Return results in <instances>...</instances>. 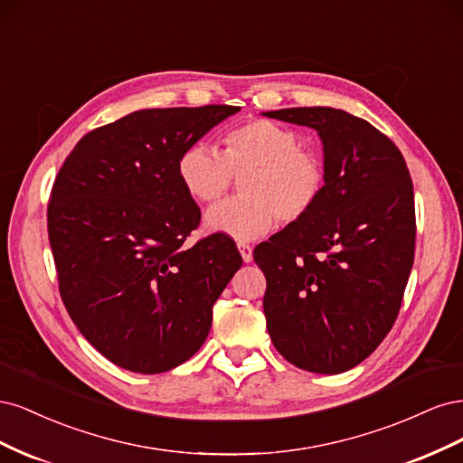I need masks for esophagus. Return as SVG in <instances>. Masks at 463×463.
Here are the masks:
<instances>
[{"label":"esophagus","instance_id":"esophagus-1","mask_svg":"<svg viewBox=\"0 0 463 463\" xmlns=\"http://www.w3.org/2000/svg\"><path fill=\"white\" fill-rule=\"evenodd\" d=\"M237 249H240V253H241V257H243L245 262L253 260V249H250L249 243H237Z\"/></svg>","mask_w":463,"mask_h":463}]
</instances>
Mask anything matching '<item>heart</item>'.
<instances>
[{
  "label": "heart",
  "mask_w": 463,
  "mask_h": 463,
  "mask_svg": "<svg viewBox=\"0 0 463 463\" xmlns=\"http://www.w3.org/2000/svg\"><path fill=\"white\" fill-rule=\"evenodd\" d=\"M177 177L193 201H220L233 177L241 179L243 197L210 208L208 232L237 241L269 233L276 220L305 218L325 193L326 172L320 154L301 146V137L269 119H253L223 135V150L206 143L187 146L177 158Z\"/></svg>",
  "instance_id": "heart-1"
}]
</instances>
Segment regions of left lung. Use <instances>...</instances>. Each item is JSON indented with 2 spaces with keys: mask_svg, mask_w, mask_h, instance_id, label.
<instances>
[{
  "mask_svg": "<svg viewBox=\"0 0 463 463\" xmlns=\"http://www.w3.org/2000/svg\"><path fill=\"white\" fill-rule=\"evenodd\" d=\"M262 116L307 125L325 152V193L309 214L255 247L274 347L320 374L354 369L394 326L415 253V203L398 146L335 108Z\"/></svg>",
  "mask_w": 463,
  "mask_h": 463,
  "instance_id": "obj_1",
  "label": "left lung"
}]
</instances>
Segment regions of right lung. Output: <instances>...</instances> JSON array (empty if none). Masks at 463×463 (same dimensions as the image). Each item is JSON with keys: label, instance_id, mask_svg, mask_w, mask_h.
Instances as JSON below:
<instances>
[{"label": "right lung", "instance_id": "1", "mask_svg": "<svg viewBox=\"0 0 463 463\" xmlns=\"http://www.w3.org/2000/svg\"><path fill=\"white\" fill-rule=\"evenodd\" d=\"M237 111H133L82 137L53 181L48 237L63 305L121 369L165 373L197 354L241 269L223 233L185 247L201 210L177 177L179 154Z\"/></svg>", "mask_w": 463, "mask_h": 463}]
</instances>
